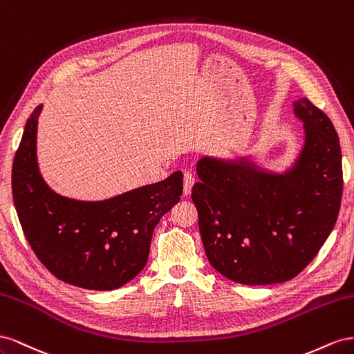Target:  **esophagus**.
<instances>
[{
	"label": "esophagus",
	"instance_id": "obj_1",
	"mask_svg": "<svg viewBox=\"0 0 354 354\" xmlns=\"http://www.w3.org/2000/svg\"><path fill=\"white\" fill-rule=\"evenodd\" d=\"M194 185V176L189 174V171H185L184 174V196H189L191 194V188Z\"/></svg>",
	"mask_w": 354,
	"mask_h": 354
}]
</instances>
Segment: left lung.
I'll return each mask as SVG.
<instances>
[{
  "label": "left lung",
  "instance_id": "obj_1",
  "mask_svg": "<svg viewBox=\"0 0 354 354\" xmlns=\"http://www.w3.org/2000/svg\"><path fill=\"white\" fill-rule=\"evenodd\" d=\"M304 144L283 171L250 156L197 161L191 198L206 257L241 285L294 279L317 255L334 228L342 196L341 148L328 115L307 97L292 102Z\"/></svg>",
  "mask_w": 354,
  "mask_h": 354
}]
</instances>
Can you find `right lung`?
<instances>
[{"mask_svg":"<svg viewBox=\"0 0 354 354\" xmlns=\"http://www.w3.org/2000/svg\"><path fill=\"white\" fill-rule=\"evenodd\" d=\"M43 105L28 118L12 169L13 201L26 240L43 266L65 283L113 290L144 270L153 231L183 194V174L106 200L57 194L37 160Z\"/></svg>","mask_w":354,"mask_h":354,"instance_id":"right-lung-1","label":"right lung"}]
</instances>
